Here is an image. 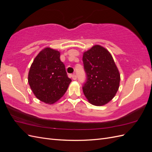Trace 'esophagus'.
Here are the masks:
<instances>
[{
    "label": "esophagus",
    "instance_id": "34e87169",
    "mask_svg": "<svg viewBox=\"0 0 152 152\" xmlns=\"http://www.w3.org/2000/svg\"><path fill=\"white\" fill-rule=\"evenodd\" d=\"M72 77L73 80H76L77 79V75L75 74H73L72 75Z\"/></svg>",
    "mask_w": 152,
    "mask_h": 152
}]
</instances>
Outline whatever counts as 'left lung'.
<instances>
[{"label":"left lung","instance_id":"obj_1","mask_svg":"<svg viewBox=\"0 0 152 152\" xmlns=\"http://www.w3.org/2000/svg\"><path fill=\"white\" fill-rule=\"evenodd\" d=\"M87 80L83 92L88 102L95 106L108 103L115 96L121 75L111 54L104 48L95 45L83 54Z\"/></svg>","mask_w":152,"mask_h":152}]
</instances>
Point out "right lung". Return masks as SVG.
Returning <instances> with one entry per match:
<instances>
[{
	"label": "right lung",
	"mask_w": 152,
	"mask_h": 152,
	"mask_svg": "<svg viewBox=\"0 0 152 152\" xmlns=\"http://www.w3.org/2000/svg\"><path fill=\"white\" fill-rule=\"evenodd\" d=\"M28 81L36 98L48 104L65 94L72 80L60 60V53L50 48L42 49L30 66Z\"/></svg>",
	"instance_id": "right-lung-1"
}]
</instances>
